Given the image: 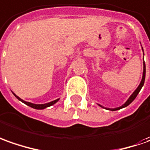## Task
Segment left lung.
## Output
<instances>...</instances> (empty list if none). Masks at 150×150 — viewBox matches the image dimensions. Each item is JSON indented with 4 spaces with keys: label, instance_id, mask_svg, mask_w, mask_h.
I'll list each match as a JSON object with an SVG mask.
<instances>
[{
    "label": "left lung",
    "instance_id": "obj_1",
    "mask_svg": "<svg viewBox=\"0 0 150 150\" xmlns=\"http://www.w3.org/2000/svg\"><path fill=\"white\" fill-rule=\"evenodd\" d=\"M142 50H143V48H142ZM143 65H144V69H143V76H142V80H141V81H140V85L138 86V87L136 88V90L134 91V92L132 93V96L129 97V99L127 100L125 102L124 105H122V106H120V107H117V108H105V107H103V106H101L100 105H99L100 107H102V108H106V109H108V110H111V111H116V110H118V109H121V108H125V107H127V106H128L131 103H132V101L134 100L135 99H136V97L137 96V95L139 94V92H140V91L141 90V88H142V86H144V79H145V64H144H144H143Z\"/></svg>",
    "mask_w": 150,
    "mask_h": 150
}]
</instances>
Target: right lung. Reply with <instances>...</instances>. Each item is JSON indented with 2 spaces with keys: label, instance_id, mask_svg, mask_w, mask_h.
<instances>
[{
  "label": "right lung",
  "instance_id": "right-lung-1",
  "mask_svg": "<svg viewBox=\"0 0 150 150\" xmlns=\"http://www.w3.org/2000/svg\"><path fill=\"white\" fill-rule=\"evenodd\" d=\"M13 94H14V96L16 97L18 100H20L21 102H23V104H25V105H28V106L32 107V108H36V109H44V108H47V107H50V106H51V105H54V104H55V103H57L58 101H59V99H57V100H55L51 101V102H49V103H46V104H42V105H36V104H33V103H30V102L24 101L23 100H22L21 98H19L18 96H16V95H15L14 92H13Z\"/></svg>",
  "mask_w": 150,
  "mask_h": 150
}]
</instances>
